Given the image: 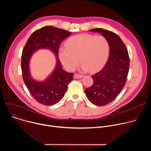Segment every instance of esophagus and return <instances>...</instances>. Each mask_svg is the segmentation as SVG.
Listing matches in <instances>:
<instances>
[{"instance_id": "1", "label": "esophagus", "mask_w": 151, "mask_h": 151, "mask_svg": "<svg viewBox=\"0 0 151 151\" xmlns=\"http://www.w3.org/2000/svg\"><path fill=\"white\" fill-rule=\"evenodd\" d=\"M82 77H83V75H78V74H75L73 76L74 79H79V78H82Z\"/></svg>"}]
</instances>
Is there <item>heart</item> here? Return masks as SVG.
<instances>
[{"label":"heart","mask_w":151,"mask_h":151,"mask_svg":"<svg viewBox=\"0 0 151 151\" xmlns=\"http://www.w3.org/2000/svg\"><path fill=\"white\" fill-rule=\"evenodd\" d=\"M110 52V45L103 36L80 34L70 37L65 47L58 49L59 59L66 70H73L81 60V69L96 71L106 63ZM80 59H79V57Z\"/></svg>","instance_id":"obj_1"}]
</instances>
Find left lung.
I'll return each instance as SVG.
<instances>
[{"instance_id": "8db88e82", "label": "left lung", "mask_w": 151, "mask_h": 151, "mask_svg": "<svg viewBox=\"0 0 151 151\" xmlns=\"http://www.w3.org/2000/svg\"><path fill=\"white\" fill-rule=\"evenodd\" d=\"M90 31L101 34L110 45L108 60L100 71L91 76L93 83L85 90L92 103L104 106L114 100L123 89L129 70L130 58L124 43L116 33L100 28Z\"/></svg>"}]
</instances>
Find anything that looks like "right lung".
Returning a JSON list of instances; mask_svg holds the SVG:
<instances>
[{"instance_id": "right-lung-1", "label": "right lung", "mask_w": 151, "mask_h": 151, "mask_svg": "<svg viewBox=\"0 0 151 151\" xmlns=\"http://www.w3.org/2000/svg\"><path fill=\"white\" fill-rule=\"evenodd\" d=\"M71 32L47 26L35 31L27 40L21 55V70L23 81L32 97L39 103L50 106L60 101L65 94L68 84L73 79V73L62 69L58 51L61 42ZM51 50L57 57L54 70L45 77H37L29 71L31 55L39 49Z\"/></svg>"}]
</instances>
